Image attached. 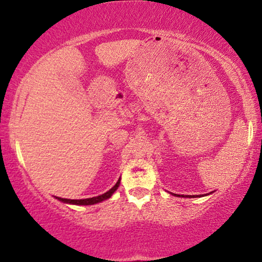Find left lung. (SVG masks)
I'll return each instance as SVG.
<instances>
[{"mask_svg":"<svg viewBox=\"0 0 262 262\" xmlns=\"http://www.w3.org/2000/svg\"><path fill=\"white\" fill-rule=\"evenodd\" d=\"M179 196H181V195H179ZM182 196H184V195H182ZM195 196H203V195L200 194V195H195ZM195 196L194 195H189V198H195Z\"/></svg>","mask_w":262,"mask_h":262,"instance_id":"obj_1","label":"left lung"}]
</instances>
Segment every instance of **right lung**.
<instances>
[{"label": "right lung", "mask_w": 262, "mask_h": 262, "mask_svg": "<svg viewBox=\"0 0 262 262\" xmlns=\"http://www.w3.org/2000/svg\"><path fill=\"white\" fill-rule=\"evenodd\" d=\"M120 185V179L117 181V184L113 186L110 191H107L106 193H103L101 195L98 196H93V198H87V199H66V198H59V196H56L57 199L60 200V202L67 203V204H74V205H93V204H98L100 202H103V200L111 198V195L113 194L114 192L117 191L118 187Z\"/></svg>", "instance_id": "obj_1"}]
</instances>
